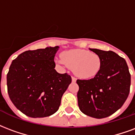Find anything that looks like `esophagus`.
<instances>
[{"label":"esophagus","instance_id":"1","mask_svg":"<svg viewBox=\"0 0 135 135\" xmlns=\"http://www.w3.org/2000/svg\"><path fill=\"white\" fill-rule=\"evenodd\" d=\"M71 79H72L73 82H76V79L74 76H72V77H71Z\"/></svg>","mask_w":135,"mask_h":135}]
</instances>
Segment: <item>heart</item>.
Segmentation results:
<instances>
[{
    "instance_id": "heart-1",
    "label": "heart",
    "mask_w": 135,
    "mask_h": 135,
    "mask_svg": "<svg viewBox=\"0 0 135 135\" xmlns=\"http://www.w3.org/2000/svg\"><path fill=\"white\" fill-rule=\"evenodd\" d=\"M56 62L61 66L73 68L74 73L83 79L94 77L102 64L99 55L84 49L65 51L61 54V58L56 59Z\"/></svg>"
}]
</instances>
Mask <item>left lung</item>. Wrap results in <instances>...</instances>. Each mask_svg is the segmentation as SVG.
Wrapping results in <instances>:
<instances>
[{"mask_svg":"<svg viewBox=\"0 0 135 135\" xmlns=\"http://www.w3.org/2000/svg\"><path fill=\"white\" fill-rule=\"evenodd\" d=\"M100 56L99 72L88 80L77 79L78 105L86 115L102 119L122 107L130 90L131 75L126 61L112 51L89 49Z\"/></svg>","mask_w":135,"mask_h":135,"instance_id":"left-lung-1","label":"left lung"}]
</instances>
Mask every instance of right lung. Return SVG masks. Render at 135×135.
<instances>
[{"instance_id": "right-lung-1", "label": "right lung", "mask_w": 135, "mask_h": 135, "mask_svg": "<svg viewBox=\"0 0 135 135\" xmlns=\"http://www.w3.org/2000/svg\"><path fill=\"white\" fill-rule=\"evenodd\" d=\"M59 46L29 50L18 56L7 74L8 93L18 109L33 118L52 115L71 82L68 74L55 70Z\"/></svg>"}]
</instances>
